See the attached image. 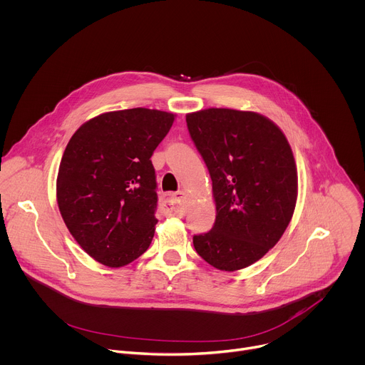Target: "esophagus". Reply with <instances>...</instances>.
<instances>
[{
	"instance_id": "34e87169",
	"label": "esophagus",
	"mask_w": 365,
	"mask_h": 365,
	"mask_svg": "<svg viewBox=\"0 0 365 365\" xmlns=\"http://www.w3.org/2000/svg\"><path fill=\"white\" fill-rule=\"evenodd\" d=\"M186 207V193L176 192L166 195L160 203V210L165 215H178L182 216Z\"/></svg>"
}]
</instances>
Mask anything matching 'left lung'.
Listing matches in <instances>:
<instances>
[{
    "mask_svg": "<svg viewBox=\"0 0 365 365\" xmlns=\"http://www.w3.org/2000/svg\"><path fill=\"white\" fill-rule=\"evenodd\" d=\"M213 187L216 222L193 236L197 255L223 272L260 260L286 232L297 202V168L283 130L269 118L227 108L186 115Z\"/></svg>",
    "mask_w": 365,
    "mask_h": 365,
    "instance_id": "left-lung-1",
    "label": "left lung"
}]
</instances>
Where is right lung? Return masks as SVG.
I'll return each instance as SVG.
<instances>
[{"label": "right lung", "mask_w": 365, "mask_h": 365, "mask_svg": "<svg viewBox=\"0 0 365 365\" xmlns=\"http://www.w3.org/2000/svg\"><path fill=\"white\" fill-rule=\"evenodd\" d=\"M175 116L148 108L105 112L69 139L56 202L72 237L98 263L123 267L148 250L158 223L150 156Z\"/></svg>", "instance_id": "obj_1"}]
</instances>
